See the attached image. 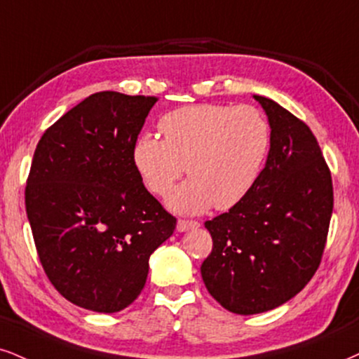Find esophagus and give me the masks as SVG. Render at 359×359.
Wrapping results in <instances>:
<instances>
[{"mask_svg":"<svg viewBox=\"0 0 359 359\" xmlns=\"http://www.w3.org/2000/svg\"><path fill=\"white\" fill-rule=\"evenodd\" d=\"M198 226H200V223H198V221L180 219L178 224H176V229H178L180 233H183V231H188V229H193V228H198Z\"/></svg>","mask_w":359,"mask_h":359,"instance_id":"1","label":"esophagus"}]
</instances>
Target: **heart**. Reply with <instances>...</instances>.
I'll return each mask as SVG.
<instances>
[{
	"instance_id": "obj_1",
	"label": "heart",
	"mask_w": 359,
	"mask_h": 359,
	"mask_svg": "<svg viewBox=\"0 0 359 359\" xmlns=\"http://www.w3.org/2000/svg\"><path fill=\"white\" fill-rule=\"evenodd\" d=\"M163 138L143 133L133 144V166L149 193L165 198L184 171L191 176L168 205L180 213L229 210L258 183L271 130L255 106L191 104L159 119Z\"/></svg>"
}]
</instances>
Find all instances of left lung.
Segmentation results:
<instances>
[{
	"instance_id": "obj_1",
	"label": "left lung",
	"mask_w": 359,
	"mask_h": 359,
	"mask_svg": "<svg viewBox=\"0 0 359 359\" xmlns=\"http://www.w3.org/2000/svg\"><path fill=\"white\" fill-rule=\"evenodd\" d=\"M271 128L258 183L240 205L206 221L213 250L201 264L206 290L236 315L274 309L316 273L333 213V183L306 123L255 96Z\"/></svg>"
}]
</instances>
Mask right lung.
Instances as JSON below:
<instances>
[{
	"mask_svg": "<svg viewBox=\"0 0 359 359\" xmlns=\"http://www.w3.org/2000/svg\"><path fill=\"white\" fill-rule=\"evenodd\" d=\"M154 96L101 91L48 128L26 181V213L44 273L76 306L116 313L138 298L149 256L176 218L133 166Z\"/></svg>",
	"mask_w": 359,
	"mask_h": 359,
	"instance_id": "right-lung-1",
	"label": "right lung"
}]
</instances>
